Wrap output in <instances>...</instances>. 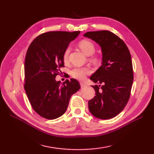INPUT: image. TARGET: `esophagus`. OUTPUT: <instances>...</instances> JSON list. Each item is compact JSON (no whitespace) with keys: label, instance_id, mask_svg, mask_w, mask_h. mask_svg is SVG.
Returning <instances> with one entry per match:
<instances>
[{"label":"esophagus","instance_id":"34e87169","mask_svg":"<svg viewBox=\"0 0 154 154\" xmlns=\"http://www.w3.org/2000/svg\"><path fill=\"white\" fill-rule=\"evenodd\" d=\"M80 85H81V87H86V86H87V85H86L85 83L81 82V83H80Z\"/></svg>","mask_w":154,"mask_h":154}]
</instances>
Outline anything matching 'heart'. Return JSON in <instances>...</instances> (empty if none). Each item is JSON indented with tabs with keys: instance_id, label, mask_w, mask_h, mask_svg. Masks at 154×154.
<instances>
[{
	"instance_id": "obj_1",
	"label": "heart",
	"mask_w": 154,
	"mask_h": 154,
	"mask_svg": "<svg viewBox=\"0 0 154 154\" xmlns=\"http://www.w3.org/2000/svg\"><path fill=\"white\" fill-rule=\"evenodd\" d=\"M79 47L83 53L87 55H93L94 51H95V45H94L93 42H91L89 40H83L79 42ZM70 52V48L68 47L65 50L63 55V60L64 62L67 61L68 55L69 54ZM92 61L94 63L99 61V59L97 57H92ZM91 69L89 67H75L71 71V75L73 78L78 80H83L85 79L86 75L90 73Z\"/></svg>"
}]
</instances>
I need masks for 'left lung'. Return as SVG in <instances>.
Wrapping results in <instances>:
<instances>
[{
    "instance_id": "obj_1",
    "label": "left lung",
    "mask_w": 154,
    "mask_h": 154,
    "mask_svg": "<svg viewBox=\"0 0 154 154\" xmlns=\"http://www.w3.org/2000/svg\"><path fill=\"white\" fill-rule=\"evenodd\" d=\"M85 37L93 40L102 50V65L90 78L98 85L93 99L88 103L91 113L107 120L117 116L129 100L133 83L131 55L125 43L108 30L88 32Z\"/></svg>"
}]
</instances>
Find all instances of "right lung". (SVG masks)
Masks as SVG:
<instances>
[{
  "instance_id": "obj_1",
  "label": "right lung",
  "mask_w": 154,
  "mask_h": 154,
  "mask_svg": "<svg viewBox=\"0 0 154 154\" xmlns=\"http://www.w3.org/2000/svg\"><path fill=\"white\" fill-rule=\"evenodd\" d=\"M79 33L45 32L35 38L28 49L24 62V89L33 109L46 119L63 115L71 95L81 88L75 79H67L63 83L55 80L61 67H64L65 50Z\"/></svg>"
}]
</instances>
